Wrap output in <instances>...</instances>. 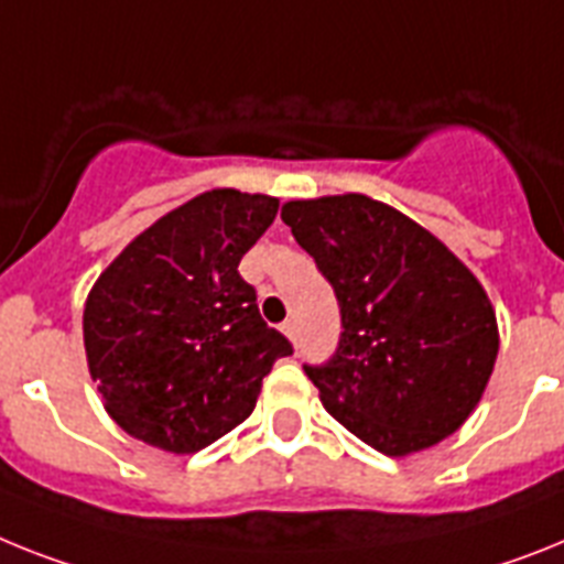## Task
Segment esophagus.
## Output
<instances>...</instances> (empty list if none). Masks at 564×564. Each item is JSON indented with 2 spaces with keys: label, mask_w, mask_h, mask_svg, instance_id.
<instances>
[{
  "label": "esophagus",
  "mask_w": 564,
  "mask_h": 564,
  "mask_svg": "<svg viewBox=\"0 0 564 564\" xmlns=\"http://www.w3.org/2000/svg\"><path fill=\"white\" fill-rule=\"evenodd\" d=\"M281 329H283V335H286V338L295 344V340H297V324H295V321H283Z\"/></svg>",
  "instance_id": "esophagus-1"
}]
</instances>
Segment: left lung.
<instances>
[{"instance_id": "left-lung-1", "label": "left lung", "mask_w": 564, "mask_h": 564, "mask_svg": "<svg viewBox=\"0 0 564 564\" xmlns=\"http://www.w3.org/2000/svg\"><path fill=\"white\" fill-rule=\"evenodd\" d=\"M301 249L333 283L338 349L304 370L335 421L384 456L456 433L499 352V326L476 274L424 226L367 194L290 200Z\"/></svg>"}]
</instances>
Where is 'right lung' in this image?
Here are the masks:
<instances>
[{
    "label": "right lung",
    "mask_w": 564,
    "mask_h": 564,
    "mask_svg": "<svg viewBox=\"0 0 564 564\" xmlns=\"http://www.w3.org/2000/svg\"><path fill=\"white\" fill-rule=\"evenodd\" d=\"M278 197L212 188L137 235L83 312L88 370L108 415L169 453H197L252 415L292 344L267 326L238 267Z\"/></svg>",
    "instance_id": "add662e5"
}]
</instances>
